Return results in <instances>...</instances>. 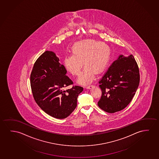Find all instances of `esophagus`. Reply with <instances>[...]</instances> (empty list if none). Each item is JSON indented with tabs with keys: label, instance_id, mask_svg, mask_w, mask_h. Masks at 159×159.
I'll return each instance as SVG.
<instances>
[{
	"label": "esophagus",
	"instance_id": "34e87169",
	"mask_svg": "<svg viewBox=\"0 0 159 159\" xmlns=\"http://www.w3.org/2000/svg\"><path fill=\"white\" fill-rule=\"evenodd\" d=\"M93 87H94V85H89V86H87V87H86V88H87V89H91V88H92Z\"/></svg>",
	"mask_w": 159,
	"mask_h": 159
}]
</instances>
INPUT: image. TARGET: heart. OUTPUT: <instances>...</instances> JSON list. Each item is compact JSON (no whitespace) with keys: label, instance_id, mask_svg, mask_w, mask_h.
<instances>
[{"label":"heart","instance_id":"heart-1","mask_svg":"<svg viewBox=\"0 0 159 159\" xmlns=\"http://www.w3.org/2000/svg\"><path fill=\"white\" fill-rule=\"evenodd\" d=\"M72 55L65 57L63 64L66 70L73 76H78L82 63L85 67L78 79L80 84L91 83L94 74H100L110 61L111 49L105 43L94 39H85L75 43L71 49Z\"/></svg>","mask_w":159,"mask_h":159}]
</instances>
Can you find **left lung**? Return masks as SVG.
Masks as SVG:
<instances>
[{"label": "left lung", "instance_id": "left-lung-1", "mask_svg": "<svg viewBox=\"0 0 159 159\" xmlns=\"http://www.w3.org/2000/svg\"><path fill=\"white\" fill-rule=\"evenodd\" d=\"M102 95L98 107L113 113L127 106L132 100L139 83V69L132 54L120 55L98 82Z\"/></svg>", "mask_w": 159, "mask_h": 159}]
</instances>
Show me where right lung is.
Segmentation results:
<instances>
[{
  "mask_svg": "<svg viewBox=\"0 0 159 159\" xmlns=\"http://www.w3.org/2000/svg\"><path fill=\"white\" fill-rule=\"evenodd\" d=\"M67 71L52 51H45L36 60L30 75V85L34 98L45 113L54 118L64 119L77 106L78 95L83 87L74 86L67 77Z\"/></svg>",
  "mask_w": 159,
  "mask_h": 159,
  "instance_id": "right-lung-1",
  "label": "right lung"
}]
</instances>
